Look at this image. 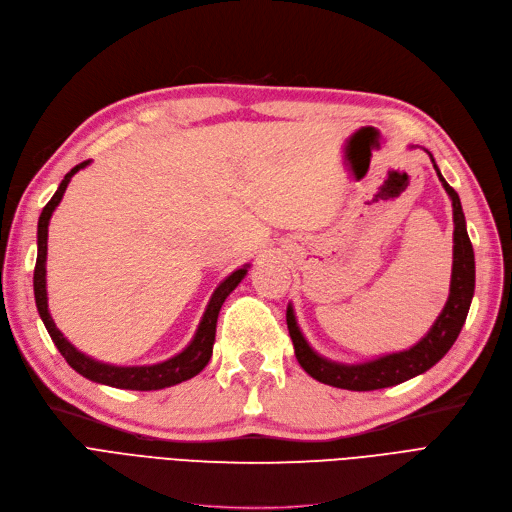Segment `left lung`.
<instances>
[{
	"label": "left lung",
	"instance_id": "left-lung-1",
	"mask_svg": "<svg viewBox=\"0 0 512 512\" xmlns=\"http://www.w3.org/2000/svg\"><path fill=\"white\" fill-rule=\"evenodd\" d=\"M434 169L438 173L440 182H443L447 195L451 197L453 222H455L451 292L443 313L438 315L432 330L415 347L400 351V354L383 356L379 360L366 362V364L347 366V364H337L317 356L305 341L301 330H298L292 307H288L286 322L290 330V339L294 343L296 360L305 368V373H309L320 383L341 387V390H354V392H370V390H381V387L398 385L402 381H409L421 373H426L428 368H432L447 354L451 345L455 343L457 334H460L470 309L472 294H474V252H472L470 237L466 233V220H464L460 197H457V192L445 182L436 165Z\"/></svg>",
	"mask_w": 512,
	"mask_h": 512
}]
</instances>
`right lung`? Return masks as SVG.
<instances>
[{
  "instance_id": "obj_1",
  "label": "right lung",
  "mask_w": 512,
  "mask_h": 512,
  "mask_svg": "<svg viewBox=\"0 0 512 512\" xmlns=\"http://www.w3.org/2000/svg\"><path fill=\"white\" fill-rule=\"evenodd\" d=\"M88 161H82L76 165L72 171H69L63 182L59 184L57 192L52 195V199L46 203L42 209V216L38 222V260H35V271H33V294H35V305H38L42 322L50 334V339L55 341L57 349L61 351V356L67 360V364L72 366L76 373L82 377L103 383V385H112L120 387V390H139V392H150V390H163V387H171L175 383H182L186 379H192L199 375L201 370L207 366L211 351H214V341H216V322H218V313L222 303L226 301V296L231 294L239 281L248 273V269H237L233 275H228L222 284L216 288L214 296L205 309L203 320L199 324V330L195 334L192 343L178 354L175 358L163 362V364H154V366H110V364H101L95 362L93 358H88L69 343L61 330L52 322V317L48 313V298H46V241H48V220L52 216V211L61 203L63 192L72 180V175L78 173L82 167H86Z\"/></svg>"
}]
</instances>
